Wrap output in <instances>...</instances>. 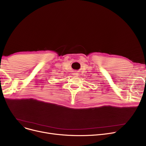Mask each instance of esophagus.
<instances>
[{"instance_id": "34e87169", "label": "esophagus", "mask_w": 146, "mask_h": 146, "mask_svg": "<svg viewBox=\"0 0 146 146\" xmlns=\"http://www.w3.org/2000/svg\"><path fill=\"white\" fill-rule=\"evenodd\" d=\"M75 74V75H76V74Z\"/></svg>"}]
</instances>
